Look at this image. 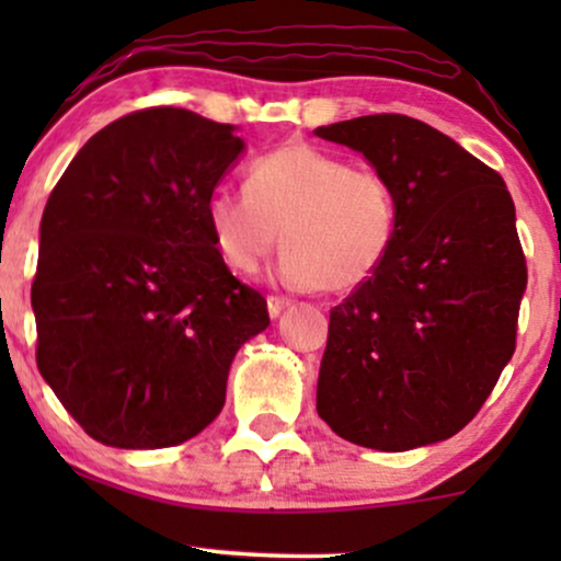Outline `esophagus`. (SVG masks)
<instances>
[{"mask_svg":"<svg viewBox=\"0 0 561 561\" xmlns=\"http://www.w3.org/2000/svg\"><path fill=\"white\" fill-rule=\"evenodd\" d=\"M288 306H290L288 298H283V296H267V313H271L273 319L280 317V313L286 311Z\"/></svg>","mask_w":561,"mask_h":561,"instance_id":"obj_1","label":"esophagus"}]
</instances>
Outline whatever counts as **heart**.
I'll list each match as a JSON object with an SVG mask.
<instances>
[{
  "instance_id": "b5f03b06",
  "label": "heart",
  "mask_w": 561,
  "mask_h": 561,
  "mask_svg": "<svg viewBox=\"0 0 561 561\" xmlns=\"http://www.w3.org/2000/svg\"><path fill=\"white\" fill-rule=\"evenodd\" d=\"M206 219L219 257L237 275H255L283 242L280 283L350 294L393 250L398 198L378 171L288 142L250 165L244 191L214 188Z\"/></svg>"
}]
</instances>
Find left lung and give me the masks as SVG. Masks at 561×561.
I'll use <instances>...</instances> for the list:
<instances>
[{"instance_id": "8db88e82", "label": "left lung", "mask_w": 561, "mask_h": 561, "mask_svg": "<svg viewBox=\"0 0 561 561\" xmlns=\"http://www.w3.org/2000/svg\"><path fill=\"white\" fill-rule=\"evenodd\" d=\"M313 135L363 152L398 198L386 263L329 313L317 411L359 447L449 439L488 401L516 350L526 257L501 175L405 114Z\"/></svg>"}]
</instances>
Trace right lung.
Returning <instances> with one entry per match:
<instances>
[{
  "label": "right lung",
  "mask_w": 561,
  "mask_h": 561,
  "mask_svg": "<svg viewBox=\"0 0 561 561\" xmlns=\"http://www.w3.org/2000/svg\"><path fill=\"white\" fill-rule=\"evenodd\" d=\"M242 150L232 125L150 106L99 129L45 204L37 370L106 447H175L204 432L237 350L271 324L206 219Z\"/></svg>",
  "instance_id": "obj_1"
}]
</instances>
